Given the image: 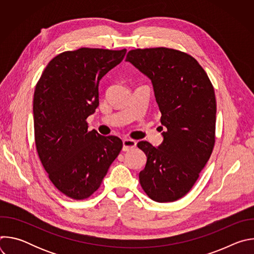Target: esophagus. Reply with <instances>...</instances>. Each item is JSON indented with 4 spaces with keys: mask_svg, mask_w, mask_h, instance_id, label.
<instances>
[{
    "mask_svg": "<svg viewBox=\"0 0 254 254\" xmlns=\"http://www.w3.org/2000/svg\"><path fill=\"white\" fill-rule=\"evenodd\" d=\"M136 146V141L131 138L123 139V151H129Z\"/></svg>",
    "mask_w": 254,
    "mask_h": 254,
    "instance_id": "1",
    "label": "esophagus"
}]
</instances>
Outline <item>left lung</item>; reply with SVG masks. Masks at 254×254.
Returning <instances> with one entry per match:
<instances>
[{
    "mask_svg": "<svg viewBox=\"0 0 254 254\" xmlns=\"http://www.w3.org/2000/svg\"><path fill=\"white\" fill-rule=\"evenodd\" d=\"M126 61L151 79L160 121L166 127L158 148L146 140L137 142L147 156L139 184L152 200L174 202L191 190L212 154L216 125L213 85L198 61L179 50L134 49L128 51Z\"/></svg>",
    "mask_w": 254,
    "mask_h": 254,
    "instance_id": "left-lung-1",
    "label": "left lung"
}]
</instances>
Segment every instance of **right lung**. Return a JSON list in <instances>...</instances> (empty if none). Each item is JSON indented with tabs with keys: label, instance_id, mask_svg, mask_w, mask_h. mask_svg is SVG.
<instances>
[{
	"label": "right lung",
	"instance_id": "obj_1",
	"mask_svg": "<svg viewBox=\"0 0 254 254\" xmlns=\"http://www.w3.org/2000/svg\"><path fill=\"white\" fill-rule=\"evenodd\" d=\"M127 49L80 48L54 57L36 84L35 143L53 185L75 200L90 197L123 148L120 137L88 130L86 119L99 104L100 79Z\"/></svg>",
	"mask_w": 254,
	"mask_h": 254
}]
</instances>
